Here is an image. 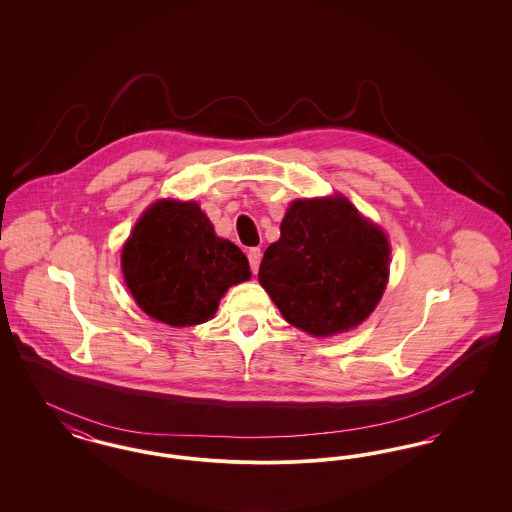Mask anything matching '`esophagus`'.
Instances as JSON below:
<instances>
[{
    "label": "esophagus",
    "mask_w": 512,
    "mask_h": 512,
    "mask_svg": "<svg viewBox=\"0 0 512 512\" xmlns=\"http://www.w3.org/2000/svg\"><path fill=\"white\" fill-rule=\"evenodd\" d=\"M247 257H249L251 270H253V272H257V270H259V265H261V257H263L261 249H259V247H251V249L247 251Z\"/></svg>",
    "instance_id": "34e87169"
}]
</instances>
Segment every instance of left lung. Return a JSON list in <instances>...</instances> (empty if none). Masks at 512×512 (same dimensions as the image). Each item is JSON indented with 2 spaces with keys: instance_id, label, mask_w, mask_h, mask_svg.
I'll use <instances>...</instances> for the list:
<instances>
[{
  "instance_id": "1",
  "label": "left lung",
  "mask_w": 512,
  "mask_h": 512,
  "mask_svg": "<svg viewBox=\"0 0 512 512\" xmlns=\"http://www.w3.org/2000/svg\"><path fill=\"white\" fill-rule=\"evenodd\" d=\"M390 242L343 195L295 199L259 267V282L292 326L326 338L359 326L390 276Z\"/></svg>"
}]
</instances>
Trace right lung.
I'll return each mask as SVG.
<instances>
[{
    "instance_id": "1",
    "label": "right lung",
    "mask_w": 512,
    "mask_h": 512,
    "mask_svg": "<svg viewBox=\"0 0 512 512\" xmlns=\"http://www.w3.org/2000/svg\"><path fill=\"white\" fill-rule=\"evenodd\" d=\"M128 290L149 317L195 326L215 317L230 286L251 278L238 245L219 238L194 201L159 199L122 247Z\"/></svg>"
}]
</instances>
